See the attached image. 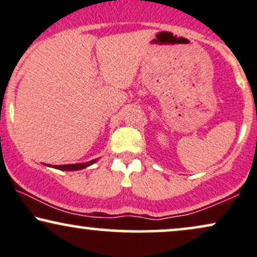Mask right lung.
I'll use <instances>...</instances> for the list:
<instances>
[{"mask_svg":"<svg viewBox=\"0 0 257 257\" xmlns=\"http://www.w3.org/2000/svg\"><path fill=\"white\" fill-rule=\"evenodd\" d=\"M98 159H93L91 160V162H86V163H79V164H67V165H46L48 166H51V168L54 169H57V170H62V171H78V170H82V169H86L88 168V166H91L92 164H94L97 162Z\"/></svg>","mask_w":257,"mask_h":257,"instance_id":"obj_1","label":"right lung"}]
</instances>
